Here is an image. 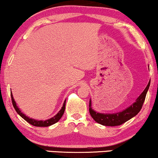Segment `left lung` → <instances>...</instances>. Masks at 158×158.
Here are the masks:
<instances>
[{"label": "left lung", "instance_id": "1", "mask_svg": "<svg viewBox=\"0 0 158 158\" xmlns=\"http://www.w3.org/2000/svg\"><path fill=\"white\" fill-rule=\"evenodd\" d=\"M150 85V81L145 90H143L142 94L139 95V97L137 98L136 102L132 104V106L128 107L126 110H124L122 112L117 114H99L97 112L94 111L91 108V102H89V112L90 116L92 117L96 122L99 123V124L103 125V126H120L123 123H126V121L129 120L132 117L137 115L139 113V110L142 108L143 102H144L145 99H146V94L148 90Z\"/></svg>", "mask_w": 158, "mask_h": 158}]
</instances>
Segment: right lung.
I'll list each match as a JSON object with an SVG mask.
<instances>
[{
	"label": "right lung",
	"instance_id": "add662e5",
	"mask_svg": "<svg viewBox=\"0 0 158 158\" xmlns=\"http://www.w3.org/2000/svg\"><path fill=\"white\" fill-rule=\"evenodd\" d=\"M11 99H12V106H13L14 108H15V110H16V112H17V113L19 114V115L21 116V117H22L23 119H24L25 120L27 121V122H28L29 123H30V124H31L34 126L48 127V126H51V125H52V124H55L56 123H57L58 121H59V119L61 118V117H62V115L64 114V110H65V103H66V101H64V104H63V106H62V108H61V109L59 110V113L56 114L55 117H52V118H50L49 119H47V120H45V121H42V120L38 121V120H35V119H32L31 118H29V117H27V116H25L23 113H21V110H19V108H18L17 106H16V103L15 102V100H14L13 97H12V94H11Z\"/></svg>",
	"mask_w": 158,
	"mask_h": 158
}]
</instances>
